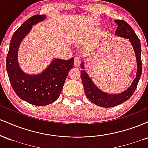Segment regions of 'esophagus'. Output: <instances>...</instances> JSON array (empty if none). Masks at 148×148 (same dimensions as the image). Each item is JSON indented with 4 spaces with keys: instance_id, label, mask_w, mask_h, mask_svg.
Wrapping results in <instances>:
<instances>
[{
    "instance_id": "esophagus-1",
    "label": "esophagus",
    "mask_w": 148,
    "mask_h": 148,
    "mask_svg": "<svg viewBox=\"0 0 148 148\" xmlns=\"http://www.w3.org/2000/svg\"><path fill=\"white\" fill-rule=\"evenodd\" d=\"M80 62H81V60H80L79 57H78V56L74 57V64L76 66L79 65Z\"/></svg>"
}]
</instances>
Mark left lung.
<instances>
[{"label":"left lung","mask_w":148,"mask_h":148,"mask_svg":"<svg viewBox=\"0 0 148 148\" xmlns=\"http://www.w3.org/2000/svg\"><path fill=\"white\" fill-rule=\"evenodd\" d=\"M115 22L118 25L115 31V35L128 39L130 40L135 51L138 67H137L136 78L134 79L130 87L123 92L115 95L108 94L100 90L95 86V84H94L86 71H81V80L84 85L86 97L91 102L99 106L104 107V108H110V107L118 106L130 99L136 89L137 85L138 84L142 73L141 46H140V40L132 27L126 21L123 20H115ZM81 66L82 69H84L83 62H81Z\"/></svg>","instance_id":"8db88e82"}]
</instances>
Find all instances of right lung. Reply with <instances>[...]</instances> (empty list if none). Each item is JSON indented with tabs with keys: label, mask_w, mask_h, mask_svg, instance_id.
<instances>
[{
	"label": "right lung",
	"mask_w": 148,
	"mask_h": 148,
	"mask_svg": "<svg viewBox=\"0 0 148 148\" xmlns=\"http://www.w3.org/2000/svg\"><path fill=\"white\" fill-rule=\"evenodd\" d=\"M36 14L27 19L12 35L6 58V69L12 87L21 99L35 106H46L60 96L68 72L74 67V58L69 60L54 59L41 74L30 75L21 70L18 63L20 44L33 25L45 19Z\"/></svg>",
	"instance_id": "add662e5"
}]
</instances>
